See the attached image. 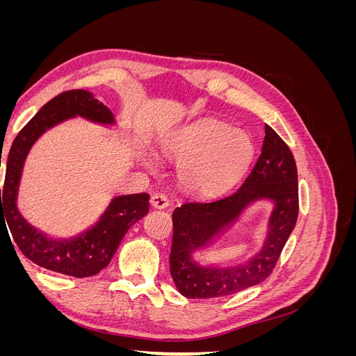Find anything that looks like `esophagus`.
Instances as JSON below:
<instances>
[{"label": "esophagus", "instance_id": "1", "mask_svg": "<svg viewBox=\"0 0 356 356\" xmlns=\"http://www.w3.org/2000/svg\"><path fill=\"white\" fill-rule=\"evenodd\" d=\"M152 204L156 209H165L169 207V200L163 193H154L152 196Z\"/></svg>", "mask_w": 356, "mask_h": 356}]
</instances>
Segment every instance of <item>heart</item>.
Masks as SVG:
<instances>
[{
    "label": "heart",
    "instance_id": "b5f03b06",
    "mask_svg": "<svg viewBox=\"0 0 356 356\" xmlns=\"http://www.w3.org/2000/svg\"><path fill=\"white\" fill-rule=\"evenodd\" d=\"M178 165L181 186L197 196H217L233 187L254 156L251 136L218 122H200L172 134L161 147Z\"/></svg>",
    "mask_w": 356,
    "mask_h": 356
}]
</instances>
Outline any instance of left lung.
<instances>
[{
  "label": "left lung",
  "mask_w": 356,
  "mask_h": 356,
  "mask_svg": "<svg viewBox=\"0 0 356 356\" xmlns=\"http://www.w3.org/2000/svg\"><path fill=\"white\" fill-rule=\"evenodd\" d=\"M264 131L261 154L238 190L218 199H190L172 213L170 275L179 293L187 298L225 297L263 282L273 272L296 227L298 217L296 160L289 147L270 126L266 124ZM261 198L272 200L274 211L260 253L243 265L230 268L200 266L192 261L193 252L207 245L252 201Z\"/></svg>",
  "instance_id": "1"
}]
</instances>
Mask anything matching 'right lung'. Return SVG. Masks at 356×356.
<instances>
[{"label": "right lung", "mask_w": 356, "mask_h": 356, "mask_svg": "<svg viewBox=\"0 0 356 356\" xmlns=\"http://www.w3.org/2000/svg\"><path fill=\"white\" fill-rule=\"evenodd\" d=\"M75 115L101 124H114L111 110L88 90L63 92L49 101L20 131L10 148L4 188H0V224L8 221L12 238L22 254L47 270L74 277L99 273L110 264L127 230L145 217L149 207L147 193L117 196L89 230L70 239H50L31 225L16 207L17 190L25 159L31 147L50 127ZM4 221V225H6Z\"/></svg>", "instance_id": "1"}]
</instances>
